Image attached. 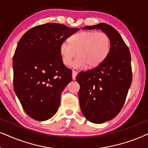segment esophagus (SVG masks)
Listing matches in <instances>:
<instances>
[{"mask_svg":"<svg viewBox=\"0 0 148 148\" xmlns=\"http://www.w3.org/2000/svg\"><path fill=\"white\" fill-rule=\"evenodd\" d=\"M77 74H78L77 72H76V71H74V70L72 71V79L73 80L76 79V76H77Z\"/></svg>","mask_w":148,"mask_h":148,"instance_id":"34e87169","label":"esophagus"}]
</instances>
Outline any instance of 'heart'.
<instances>
[{
  "instance_id": "obj_1",
  "label": "heart",
  "mask_w": 148,
  "mask_h": 148,
  "mask_svg": "<svg viewBox=\"0 0 148 148\" xmlns=\"http://www.w3.org/2000/svg\"><path fill=\"white\" fill-rule=\"evenodd\" d=\"M110 48V39L102 32L83 31L74 34L70 43L63 42L60 46V53L64 65L68 66L72 60L74 68H82L87 66L91 68L97 67L105 60Z\"/></svg>"
}]
</instances>
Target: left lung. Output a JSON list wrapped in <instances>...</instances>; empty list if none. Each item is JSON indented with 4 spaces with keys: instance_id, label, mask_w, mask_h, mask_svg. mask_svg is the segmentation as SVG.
Masks as SVG:
<instances>
[{
    "instance_id": "8db88e82",
    "label": "left lung",
    "mask_w": 148,
    "mask_h": 148,
    "mask_svg": "<svg viewBox=\"0 0 148 148\" xmlns=\"http://www.w3.org/2000/svg\"><path fill=\"white\" fill-rule=\"evenodd\" d=\"M82 29H99L110 39L105 60L76 78L80 86L78 98L82 114L91 123L101 124L116 116L125 104L133 78L131 53L119 32L111 25L101 23Z\"/></svg>"
}]
</instances>
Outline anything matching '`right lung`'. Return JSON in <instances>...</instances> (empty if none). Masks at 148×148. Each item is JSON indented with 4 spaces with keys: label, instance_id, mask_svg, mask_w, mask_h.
<instances>
[{
    "label": "right lung",
    "instance_id": "right-lung-1",
    "mask_svg": "<svg viewBox=\"0 0 148 148\" xmlns=\"http://www.w3.org/2000/svg\"><path fill=\"white\" fill-rule=\"evenodd\" d=\"M78 29L47 23L29 29L19 40L13 59V87L32 119L47 121L58 112L62 92L72 80L60 46Z\"/></svg>",
    "mask_w": 148,
    "mask_h": 148
}]
</instances>
